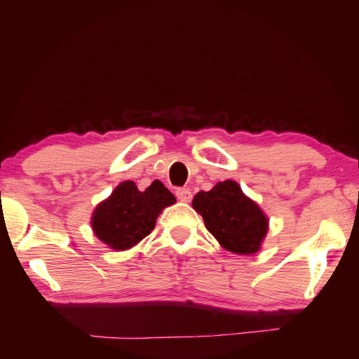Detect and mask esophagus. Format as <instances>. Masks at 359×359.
Instances as JSON below:
<instances>
[{"instance_id": "34e87169", "label": "esophagus", "mask_w": 359, "mask_h": 359, "mask_svg": "<svg viewBox=\"0 0 359 359\" xmlns=\"http://www.w3.org/2000/svg\"><path fill=\"white\" fill-rule=\"evenodd\" d=\"M175 194H177L178 201H181V202H190L193 198V194L189 189H178Z\"/></svg>"}]
</instances>
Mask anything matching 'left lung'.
<instances>
[{"label": "left lung", "mask_w": 359, "mask_h": 359, "mask_svg": "<svg viewBox=\"0 0 359 359\" xmlns=\"http://www.w3.org/2000/svg\"><path fill=\"white\" fill-rule=\"evenodd\" d=\"M193 208L205 227L227 252L255 255L260 250L269 220L260 206L243 193L233 180L217 182L210 191H199Z\"/></svg>", "instance_id": "obj_1"}]
</instances>
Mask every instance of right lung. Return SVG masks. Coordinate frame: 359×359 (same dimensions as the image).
<instances>
[{"instance_id":"add662e5","label":"right lung","mask_w":359,"mask_h":359,"mask_svg":"<svg viewBox=\"0 0 359 359\" xmlns=\"http://www.w3.org/2000/svg\"><path fill=\"white\" fill-rule=\"evenodd\" d=\"M175 202V196L160 181H154L144 191L133 181H123L109 198L95 206L91 217L93 232L109 248L123 252L148 236L160 212Z\"/></svg>"}]
</instances>
